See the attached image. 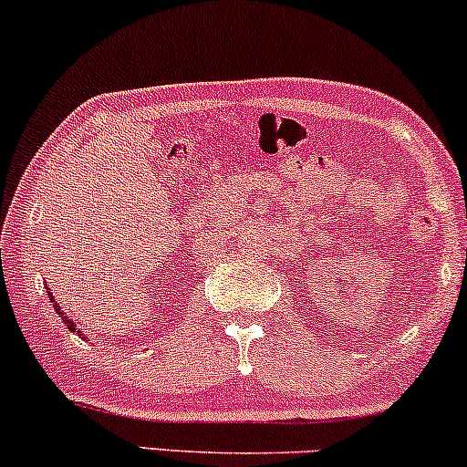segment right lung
Instances as JSON below:
<instances>
[{
    "label": "right lung",
    "instance_id": "right-lung-1",
    "mask_svg": "<svg viewBox=\"0 0 467 467\" xmlns=\"http://www.w3.org/2000/svg\"><path fill=\"white\" fill-rule=\"evenodd\" d=\"M47 296H50V301H52V305H55V309H57L58 318H63V323H66V327H67V329H69V331H74V329H77V323H74V320H72V318H67V316H66V312H63V309H61V307H58V303H55V298H52V294H50V292H47ZM78 334H80V331H78Z\"/></svg>",
    "mask_w": 467,
    "mask_h": 467
}]
</instances>
